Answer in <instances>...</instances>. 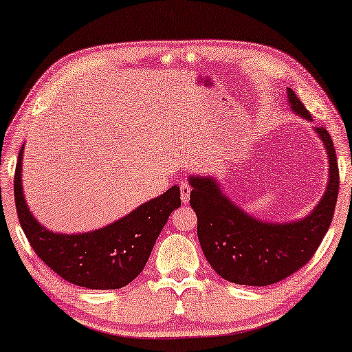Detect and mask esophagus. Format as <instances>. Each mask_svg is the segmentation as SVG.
Instances as JSON below:
<instances>
[{
    "mask_svg": "<svg viewBox=\"0 0 352 352\" xmlns=\"http://www.w3.org/2000/svg\"><path fill=\"white\" fill-rule=\"evenodd\" d=\"M179 190H181L182 203L184 204L188 203V199H190V186H188V182H186V181L179 182Z\"/></svg>",
    "mask_w": 352,
    "mask_h": 352,
    "instance_id": "1",
    "label": "esophagus"
}]
</instances>
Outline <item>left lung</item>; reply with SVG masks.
I'll list each match as a JSON object with an SVG mask.
<instances>
[{
  "mask_svg": "<svg viewBox=\"0 0 352 352\" xmlns=\"http://www.w3.org/2000/svg\"><path fill=\"white\" fill-rule=\"evenodd\" d=\"M288 102L297 115L311 121L294 91ZM326 146L329 182L321 201L302 220L269 223L239 209L214 177L190 176V206L198 219V239L208 263L231 283L267 286L280 282L310 261L331 226L338 197V164L332 138L324 127H315Z\"/></svg>",
  "mask_w": 352,
  "mask_h": 352,
  "instance_id": "8db88e82",
  "label": "left lung"
}]
</instances>
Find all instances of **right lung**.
I'll use <instances>...</instances> for the list:
<instances>
[{
    "label": "right lung",
    "instance_id": "obj_1",
    "mask_svg": "<svg viewBox=\"0 0 352 352\" xmlns=\"http://www.w3.org/2000/svg\"><path fill=\"white\" fill-rule=\"evenodd\" d=\"M21 155L23 146L15 166V208L36 255L66 282L89 289H118L138 277L170 214L181 206L179 187H170L104 228L61 234L44 228L30 212L21 190Z\"/></svg>",
    "mask_w": 352,
    "mask_h": 352
}]
</instances>
